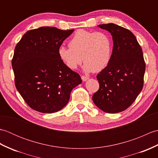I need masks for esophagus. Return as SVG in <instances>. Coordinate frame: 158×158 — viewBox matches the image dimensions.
I'll return each mask as SVG.
<instances>
[{"instance_id":"1","label":"esophagus","mask_w":158,"mask_h":158,"mask_svg":"<svg viewBox=\"0 0 158 158\" xmlns=\"http://www.w3.org/2000/svg\"><path fill=\"white\" fill-rule=\"evenodd\" d=\"M81 79L83 80V81H86L87 80L89 79L88 77H85V76H81Z\"/></svg>"}]
</instances>
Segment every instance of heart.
Segmentation results:
<instances>
[{
    "label": "heart",
    "instance_id": "heart-1",
    "mask_svg": "<svg viewBox=\"0 0 158 158\" xmlns=\"http://www.w3.org/2000/svg\"><path fill=\"white\" fill-rule=\"evenodd\" d=\"M69 48L60 47V60L66 67L75 70L82 61L85 72H100L108 66L112 56V41L105 32L77 31L69 43Z\"/></svg>",
    "mask_w": 158,
    "mask_h": 158
}]
</instances>
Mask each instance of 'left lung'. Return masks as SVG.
<instances>
[{
  "instance_id": "obj_1",
  "label": "left lung",
  "mask_w": 158,
  "mask_h": 158,
  "mask_svg": "<svg viewBox=\"0 0 158 158\" xmlns=\"http://www.w3.org/2000/svg\"><path fill=\"white\" fill-rule=\"evenodd\" d=\"M112 35L110 61L96 76L99 89L93 102L104 112H122L132 105L141 92L145 71L141 47L129 30L115 23L98 26Z\"/></svg>"
}]
</instances>
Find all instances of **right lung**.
Here are the masks:
<instances>
[{
  "instance_id": "obj_1",
  "label": "right lung",
  "mask_w": 158,
  "mask_h": 158,
  "mask_svg": "<svg viewBox=\"0 0 158 158\" xmlns=\"http://www.w3.org/2000/svg\"><path fill=\"white\" fill-rule=\"evenodd\" d=\"M74 30L41 27L26 32L17 44L12 60L15 87L28 105L52 113L64 107L70 92L82 81L60 60L58 51Z\"/></svg>"
}]
</instances>
